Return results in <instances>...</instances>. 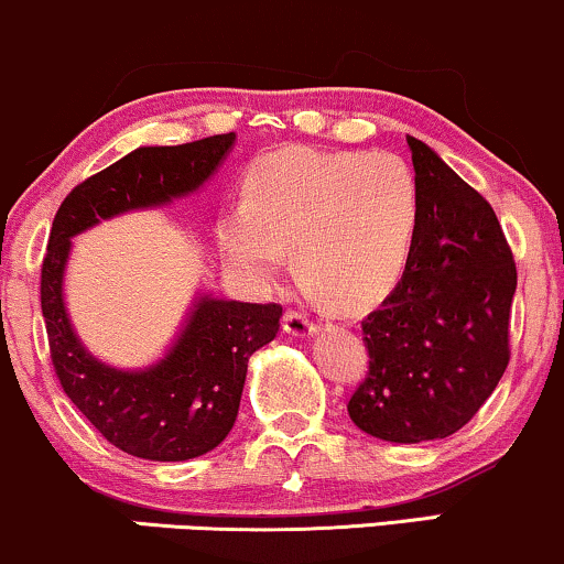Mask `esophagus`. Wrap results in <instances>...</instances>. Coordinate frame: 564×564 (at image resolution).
<instances>
[{
    "label": "esophagus",
    "mask_w": 564,
    "mask_h": 564,
    "mask_svg": "<svg viewBox=\"0 0 564 564\" xmlns=\"http://www.w3.org/2000/svg\"><path fill=\"white\" fill-rule=\"evenodd\" d=\"M284 332L293 337H311L314 332H318V324L311 322L303 311H288L284 314Z\"/></svg>",
    "instance_id": "esophagus-1"
}]
</instances>
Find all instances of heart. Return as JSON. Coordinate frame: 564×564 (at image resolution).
Instances as JSON below:
<instances>
[{
    "mask_svg": "<svg viewBox=\"0 0 564 564\" xmlns=\"http://www.w3.org/2000/svg\"><path fill=\"white\" fill-rule=\"evenodd\" d=\"M421 191L392 154L282 149L250 172L246 204L219 225L229 267L269 284L293 246L297 269L343 308L384 297L408 267Z\"/></svg>",
    "mask_w": 564,
    "mask_h": 564,
    "instance_id": "b5f03b06",
    "label": "heart"
}]
</instances>
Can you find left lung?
<instances>
[{
	"label": "left lung",
	"instance_id": "8db88e82",
	"mask_svg": "<svg viewBox=\"0 0 564 564\" xmlns=\"http://www.w3.org/2000/svg\"><path fill=\"white\" fill-rule=\"evenodd\" d=\"M408 145L419 232L398 288L360 322L371 360L347 413L377 440L419 444L455 434L497 389L518 269L489 200L419 138Z\"/></svg>",
	"mask_w": 564,
	"mask_h": 564
}]
</instances>
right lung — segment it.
<instances>
[{
    "mask_svg": "<svg viewBox=\"0 0 564 564\" xmlns=\"http://www.w3.org/2000/svg\"><path fill=\"white\" fill-rule=\"evenodd\" d=\"M232 143L235 133H225L135 149L75 185L52 221L41 267V314L54 373L104 440L143 460H191L225 442L238 419L248 358L276 337L282 305L200 295L156 366L122 371L90 356L69 326L62 301L69 238L117 214L187 196L214 175Z\"/></svg>",
    "mask_w": 564,
    "mask_h": 564,
    "instance_id": "add662e5",
    "label": "right lung"
}]
</instances>
